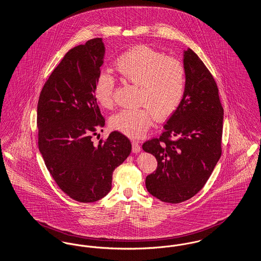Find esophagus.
Listing matches in <instances>:
<instances>
[{
    "label": "esophagus",
    "instance_id": "34e87169",
    "mask_svg": "<svg viewBox=\"0 0 261 261\" xmlns=\"http://www.w3.org/2000/svg\"><path fill=\"white\" fill-rule=\"evenodd\" d=\"M132 150H133V152H135V153L141 151V146H140L139 142H137V141H133V142H132Z\"/></svg>",
    "mask_w": 261,
    "mask_h": 261
}]
</instances>
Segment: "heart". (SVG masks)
Wrapping results in <instances>:
<instances>
[{"instance_id":"obj_1","label":"heart","mask_w":261,"mask_h":261,"mask_svg":"<svg viewBox=\"0 0 261 261\" xmlns=\"http://www.w3.org/2000/svg\"><path fill=\"white\" fill-rule=\"evenodd\" d=\"M114 69L122 79L139 86V102L146 107L123 109L111 117L112 128L132 138L143 136L149 129L152 114L158 120L173 114L180 106L186 87L182 63L147 46H138L121 54ZM114 78L108 72L98 75L94 95L100 107L113 105Z\"/></svg>"}]
</instances>
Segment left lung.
<instances>
[{
    "instance_id": "8db88e82",
    "label": "left lung",
    "mask_w": 261,
    "mask_h": 261,
    "mask_svg": "<svg viewBox=\"0 0 261 261\" xmlns=\"http://www.w3.org/2000/svg\"><path fill=\"white\" fill-rule=\"evenodd\" d=\"M183 62V99L163 126L162 136L142 147L158 161L156 170L146 178V188L169 203L198 194L221 156L224 112L216 82L191 49L184 50Z\"/></svg>"
}]
</instances>
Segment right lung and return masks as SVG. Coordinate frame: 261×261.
Returning a JSON list of instances; mask_svg holds the SVG:
<instances>
[{
	"label": "right lung",
	"mask_w": 261,
	"mask_h": 261,
	"mask_svg": "<svg viewBox=\"0 0 261 261\" xmlns=\"http://www.w3.org/2000/svg\"><path fill=\"white\" fill-rule=\"evenodd\" d=\"M105 53L101 38L68 50L38 100L40 152L58 186L80 202H94L110 193L114 169L132 149L130 140L118 131L105 142L92 140L105 126L94 95Z\"/></svg>",
	"instance_id": "right-lung-1"
}]
</instances>
